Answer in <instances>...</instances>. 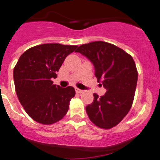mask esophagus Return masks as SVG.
<instances>
[{
  "instance_id": "34e87169",
  "label": "esophagus",
  "mask_w": 160,
  "mask_h": 160,
  "mask_svg": "<svg viewBox=\"0 0 160 160\" xmlns=\"http://www.w3.org/2000/svg\"><path fill=\"white\" fill-rule=\"evenodd\" d=\"M75 90H76L77 93H78V94H81L82 92H83V91H82V90L80 89V88H76V89H75Z\"/></svg>"
}]
</instances>
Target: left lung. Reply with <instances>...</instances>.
<instances>
[{
	"instance_id": "8db88e82",
	"label": "left lung",
	"mask_w": 160,
	"mask_h": 160,
	"mask_svg": "<svg viewBox=\"0 0 160 160\" xmlns=\"http://www.w3.org/2000/svg\"><path fill=\"white\" fill-rule=\"evenodd\" d=\"M75 52L86 56L93 63L98 82L107 92L86 107L91 122L102 129L118 124L131 108L138 80L135 62L129 53L106 42L96 41L80 45Z\"/></svg>"
}]
</instances>
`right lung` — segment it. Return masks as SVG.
Here are the masks:
<instances>
[{"mask_svg": "<svg viewBox=\"0 0 160 160\" xmlns=\"http://www.w3.org/2000/svg\"><path fill=\"white\" fill-rule=\"evenodd\" d=\"M77 48L42 44L30 48L19 57L13 70L15 92L24 110L36 122L53 124L68 112L74 88L56 86L51 79L57 78L65 59Z\"/></svg>", "mask_w": 160, "mask_h": 160, "instance_id": "1", "label": "right lung"}]
</instances>
